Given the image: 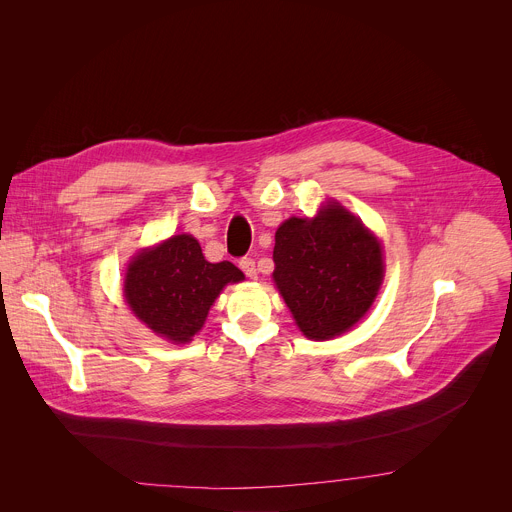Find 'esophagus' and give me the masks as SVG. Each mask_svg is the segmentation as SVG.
Listing matches in <instances>:
<instances>
[{
	"label": "esophagus",
	"instance_id": "1",
	"mask_svg": "<svg viewBox=\"0 0 512 512\" xmlns=\"http://www.w3.org/2000/svg\"><path fill=\"white\" fill-rule=\"evenodd\" d=\"M239 267L243 269V273L249 277V279H255L257 277V267H255V261L251 257H245L239 261Z\"/></svg>",
	"mask_w": 512,
	"mask_h": 512
}]
</instances>
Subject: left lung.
I'll return each instance as SVG.
<instances>
[{"label":"left lung","mask_w":512,"mask_h":512,"mask_svg":"<svg viewBox=\"0 0 512 512\" xmlns=\"http://www.w3.org/2000/svg\"><path fill=\"white\" fill-rule=\"evenodd\" d=\"M273 281L310 340L350 330L373 306L383 283V247L344 206L330 200L314 218L279 225Z\"/></svg>","instance_id":"1"}]
</instances>
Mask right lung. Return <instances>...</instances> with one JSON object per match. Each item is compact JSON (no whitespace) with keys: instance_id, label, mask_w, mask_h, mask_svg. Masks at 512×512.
Wrapping results in <instances>:
<instances>
[{"instance_id":"add662e5","label":"right lung","mask_w":512,"mask_h":512,"mask_svg":"<svg viewBox=\"0 0 512 512\" xmlns=\"http://www.w3.org/2000/svg\"><path fill=\"white\" fill-rule=\"evenodd\" d=\"M243 279V271L231 261H206L192 235H174L131 259L123 296L152 332L184 344L200 332L223 287Z\"/></svg>"}]
</instances>
